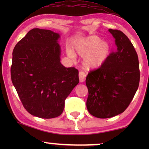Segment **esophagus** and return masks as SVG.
<instances>
[{
  "mask_svg": "<svg viewBox=\"0 0 149 149\" xmlns=\"http://www.w3.org/2000/svg\"><path fill=\"white\" fill-rule=\"evenodd\" d=\"M79 80H80V82L83 83V82H84L85 80L86 74H85V72H83V71H80L79 73Z\"/></svg>",
  "mask_w": 149,
  "mask_h": 149,
  "instance_id": "esophagus-1",
  "label": "esophagus"
}]
</instances>
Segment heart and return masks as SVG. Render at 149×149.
Instances as JSON below:
<instances>
[{
  "mask_svg": "<svg viewBox=\"0 0 149 149\" xmlns=\"http://www.w3.org/2000/svg\"><path fill=\"white\" fill-rule=\"evenodd\" d=\"M73 48L77 54L83 58L85 68H98L105 62L111 52V45L107 41H102L99 36L92 35L79 38L73 43ZM67 54L74 59L76 54L70 48H67Z\"/></svg>",
  "mask_w": 149,
  "mask_h": 149,
  "instance_id": "heart-1",
  "label": "heart"
}]
</instances>
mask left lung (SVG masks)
Listing matches in <instances>:
<instances>
[{"mask_svg": "<svg viewBox=\"0 0 149 149\" xmlns=\"http://www.w3.org/2000/svg\"><path fill=\"white\" fill-rule=\"evenodd\" d=\"M117 50L109 54L99 68L91 70L85 83L88 89L87 109L91 115L107 119L125 111L139 86L138 57L123 32L109 29Z\"/></svg>", "mask_w": 149, "mask_h": 149, "instance_id": "left-lung-1", "label": "left lung"}]
</instances>
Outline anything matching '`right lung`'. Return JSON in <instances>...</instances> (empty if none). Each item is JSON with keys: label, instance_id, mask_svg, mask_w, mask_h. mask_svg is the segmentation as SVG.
<instances>
[{"label": "right lung", "instance_id": "1", "mask_svg": "<svg viewBox=\"0 0 149 149\" xmlns=\"http://www.w3.org/2000/svg\"><path fill=\"white\" fill-rule=\"evenodd\" d=\"M60 37L52 30L33 28L13 51L12 83L26 111L42 119L60 116L79 82L78 70L61 64Z\"/></svg>", "mask_w": 149, "mask_h": 149}]
</instances>
